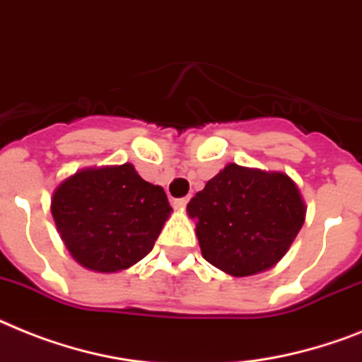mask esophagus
Wrapping results in <instances>:
<instances>
[{
	"label": "esophagus",
	"instance_id": "34e87169",
	"mask_svg": "<svg viewBox=\"0 0 362 362\" xmlns=\"http://www.w3.org/2000/svg\"><path fill=\"white\" fill-rule=\"evenodd\" d=\"M187 201H189V199H187V197H184V199H176L173 204H175L176 210H184V208H186V204H187Z\"/></svg>",
	"mask_w": 362,
	"mask_h": 362
}]
</instances>
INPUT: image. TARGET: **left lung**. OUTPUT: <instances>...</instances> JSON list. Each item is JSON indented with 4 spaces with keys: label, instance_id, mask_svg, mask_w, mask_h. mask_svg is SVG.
Here are the masks:
<instances>
[{
    "label": "left lung",
    "instance_id": "1",
    "mask_svg": "<svg viewBox=\"0 0 362 362\" xmlns=\"http://www.w3.org/2000/svg\"><path fill=\"white\" fill-rule=\"evenodd\" d=\"M204 260L232 277L281 262L307 216L298 184L281 171L228 163L187 204Z\"/></svg>",
    "mask_w": 362,
    "mask_h": 362
}]
</instances>
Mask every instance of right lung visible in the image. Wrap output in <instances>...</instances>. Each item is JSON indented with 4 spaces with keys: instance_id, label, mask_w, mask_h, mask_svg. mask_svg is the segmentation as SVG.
I'll use <instances>...</instances> for the list:
<instances>
[{
    "instance_id": "obj_1",
    "label": "right lung",
    "mask_w": 362,
    "mask_h": 362,
    "mask_svg": "<svg viewBox=\"0 0 362 362\" xmlns=\"http://www.w3.org/2000/svg\"><path fill=\"white\" fill-rule=\"evenodd\" d=\"M49 210L76 262L90 272L119 273L152 251L173 208L163 187L122 163L66 176L52 193Z\"/></svg>"
}]
</instances>
